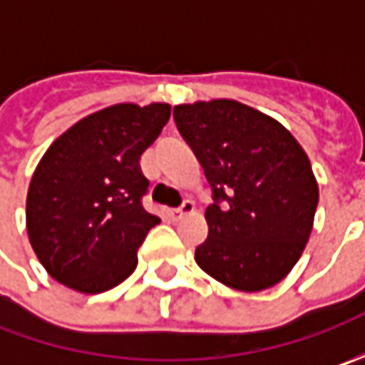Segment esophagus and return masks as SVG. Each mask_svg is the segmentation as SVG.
<instances>
[{
    "mask_svg": "<svg viewBox=\"0 0 365 365\" xmlns=\"http://www.w3.org/2000/svg\"><path fill=\"white\" fill-rule=\"evenodd\" d=\"M192 211H195V203L187 199V201H182V205H180L178 209H170V211H168V217L173 219V221H176V219H180L182 215H189Z\"/></svg>",
    "mask_w": 365,
    "mask_h": 365,
    "instance_id": "obj_1",
    "label": "esophagus"
}]
</instances>
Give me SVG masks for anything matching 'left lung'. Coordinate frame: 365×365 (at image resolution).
Instances as JSON below:
<instances>
[{
	"instance_id": "1",
	"label": "left lung",
	"mask_w": 365,
	"mask_h": 365,
	"mask_svg": "<svg viewBox=\"0 0 365 365\" xmlns=\"http://www.w3.org/2000/svg\"><path fill=\"white\" fill-rule=\"evenodd\" d=\"M175 123L213 192L197 264L245 292L278 284L301 258L319 203L301 144L276 120L232 99L176 106Z\"/></svg>"
}]
</instances>
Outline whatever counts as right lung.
I'll return each instance as SVG.
<instances>
[{"mask_svg": "<svg viewBox=\"0 0 365 365\" xmlns=\"http://www.w3.org/2000/svg\"><path fill=\"white\" fill-rule=\"evenodd\" d=\"M168 118V103L111 106L46 150L28 189L26 225L54 280L97 294L135 270L138 247L160 223L142 205L150 180L140 158Z\"/></svg>", "mask_w": 365, "mask_h": 365, "instance_id": "right-lung-1", "label": "right lung"}]
</instances>
